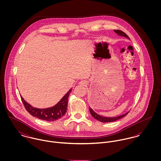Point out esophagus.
Listing matches in <instances>:
<instances>
[{
	"instance_id": "esophagus-1",
	"label": "esophagus",
	"mask_w": 161,
	"mask_h": 161,
	"mask_svg": "<svg viewBox=\"0 0 161 161\" xmlns=\"http://www.w3.org/2000/svg\"><path fill=\"white\" fill-rule=\"evenodd\" d=\"M79 84H80L81 86H86V85H87V82L86 80H81V81L79 82Z\"/></svg>"
}]
</instances>
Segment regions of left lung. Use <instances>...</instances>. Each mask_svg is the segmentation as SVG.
Instances as JSON below:
<instances>
[{
    "mask_svg": "<svg viewBox=\"0 0 161 161\" xmlns=\"http://www.w3.org/2000/svg\"><path fill=\"white\" fill-rule=\"evenodd\" d=\"M114 31L115 33H116L118 35H120V36H123L125 37H126L128 38H129L128 36L125 33L123 32V31L121 30H114ZM89 111L91 112V114L92 115V116L97 119L98 121H100V122H102V123H108V122H112V121H116L123 117H124L125 116L127 115L128 113H126L124 115H121V116H117V117H114V118H107V117H104V116H100L98 114H97L96 113H95L93 110H92L91 108H89Z\"/></svg>",
    "mask_w": 161,
    "mask_h": 161,
    "instance_id": "1",
    "label": "left lung"
}]
</instances>
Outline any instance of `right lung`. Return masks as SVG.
<instances>
[{
    "label": "right lung",
    "instance_id": "add662e5",
    "mask_svg": "<svg viewBox=\"0 0 161 161\" xmlns=\"http://www.w3.org/2000/svg\"><path fill=\"white\" fill-rule=\"evenodd\" d=\"M71 91L72 89L69 90L68 92L55 106L45 109L33 108L23 99L22 96L20 97L26 110L30 115L42 120H45L47 121H54L60 119L66 113L68 98L69 93Z\"/></svg>",
    "mask_w": 161,
    "mask_h": 161
}]
</instances>
